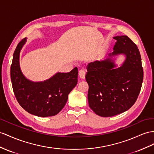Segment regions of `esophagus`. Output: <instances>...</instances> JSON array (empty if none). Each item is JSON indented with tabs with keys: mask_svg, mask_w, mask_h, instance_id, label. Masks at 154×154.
Returning <instances> with one entry per match:
<instances>
[{
	"mask_svg": "<svg viewBox=\"0 0 154 154\" xmlns=\"http://www.w3.org/2000/svg\"><path fill=\"white\" fill-rule=\"evenodd\" d=\"M79 76L81 79H85V72L84 70H80L79 72Z\"/></svg>",
	"mask_w": 154,
	"mask_h": 154,
	"instance_id": "34e87169",
	"label": "esophagus"
}]
</instances>
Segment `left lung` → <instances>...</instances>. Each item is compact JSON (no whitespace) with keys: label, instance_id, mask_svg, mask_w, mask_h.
Masks as SVG:
<instances>
[{"label":"left lung","instance_id":"obj_1","mask_svg":"<svg viewBox=\"0 0 154 154\" xmlns=\"http://www.w3.org/2000/svg\"><path fill=\"white\" fill-rule=\"evenodd\" d=\"M114 51L109 58L89 63L85 76L89 86V107L96 115L111 117L131 108L139 95L143 81V68L137 45L127 36H115ZM120 54L126 60L120 68L110 57Z\"/></svg>","mask_w":154,"mask_h":154}]
</instances>
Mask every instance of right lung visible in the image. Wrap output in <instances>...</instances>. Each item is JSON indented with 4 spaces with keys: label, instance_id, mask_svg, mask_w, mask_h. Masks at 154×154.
Wrapping results in <instances>:
<instances>
[{
    "label": "right lung",
    "instance_id": "obj_1",
    "mask_svg": "<svg viewBox=\"0 0 154 154\" xmlns=\"http://www.w3.org/2000/svg\"><path fill=\"white\" fill-rule=\"evenodd\" d=\"M26 41L18 43L13 55L10 75L15 97L26 111L39 117L55 116L64 108L68 94L77 84L78 69L57 73L49 79L32 82L23 75L19 66V54Z\"/></svg>",
    "mask_w": 154,
    "mask_h": 154
}]
</instances>
